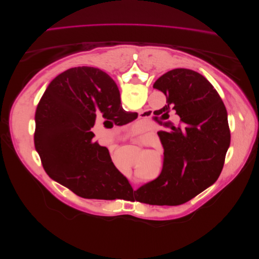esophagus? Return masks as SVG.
<instances>
[{"label":"esophagus","instance_id":"esophagus-1","mask_svg":"<svg viewBox=\"0 0 259 259\" xmlns=\"http://www.w3.org/2000/svg\"><path fill=\"white\" fill-rule=\"evenodd\" d=\"M139 115H140V117H141V115H142V116H143L142 118H146V116L144 117V115H145V114H143V112H142V113H139ZM140 141H141L143 144H145V143H146V141H147V139H145V138H141V139H140Z\"/></svg>","mask_w":259,"mask_h":259}]
</instances>
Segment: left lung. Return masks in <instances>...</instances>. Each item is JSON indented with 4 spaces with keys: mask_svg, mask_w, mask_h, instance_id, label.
I'll use <instances>...</instances> for the list:
<instances>
[{
    "mask_svg": "<svg viewBox=\"0 0 259 259\" xmlns=\"http://www.w3.org/2000/svg\"><path fill=\"white\" fill-rule=\"evenodd\" d=\"M154 89L166 97L160 109L159 131L164 149L163 168L154 181L139 189L140 200L156 205L186 203L216 182L223 170L231 134L226 106L214 86L199 72L176 68L162 75ZM169 112L181 117L175 127Z\"/></svg>",
    "mask_w": 259,
    "mask_h": 259,
    "instance_id": "obj_1",
    "label": "left lung"
}]
</instances>
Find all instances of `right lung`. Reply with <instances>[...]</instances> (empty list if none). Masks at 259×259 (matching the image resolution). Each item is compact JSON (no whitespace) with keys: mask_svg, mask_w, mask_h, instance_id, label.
<instances>
[{"mask_svg":"<svg viewBox=\"0 0 259 259\" xmlns=\"http://www.w3.org/2000/svg\"><path fill=\"white\" fill-rule=\"evenodd\" d=\"M121 106L114 80L94 67H75L57 76L36 106L34 147L47 175L88 199H116L127 179L108 150L95 139L98 121H133Z\"/></svg>","mask_w":259,"mask_h":259,"instance_id":"obj_1","label":"right lung"}]
</instances>
